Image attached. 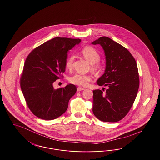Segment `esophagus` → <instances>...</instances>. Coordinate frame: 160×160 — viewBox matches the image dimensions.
<instances>
[{
  "label": "esophagus",
  "mask_w": 160,
  "mask_h": 160,
  "mask_svg": "<svg viewBox=\"0 0 160 160\" xmlns=\"http://www.w3.org/2000/svg\"><path fill=\"white\" fill-rule=\"evenodd\" d=\"M85 90L84 88H82V87H78V88H77V91L78 92H79V91H82V90Z\"/></svg>",
  "instance_id": "34e87169"
}]
</instances>
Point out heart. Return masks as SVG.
I'll list each match as a JSON object with an SVG mask.
<instances>
[{"label":"heart","instance_id":"heart-1","mask_svg":"<svg viewBox=\"0 0 160 160\" xmlns=\"http://www.w3.org/2000/svg\"><path fill=\"white\" fill-rule=\"evenodd\" d=\"M83 57L89 62L90 64L93 65L94 68H98V63L101 59V56L99 52L96 51L95 49L91 46H86L83 48L82 51ZM74 56L71 55L68 58L65 67L67 70H71L72 68V64L74 61ZM92 79V76L86 74H76L70 78V82L71 83L76 84L80 86H86L89 82Z\"/></svg>","mask_w":160,"mask_h":160}]
</instances>
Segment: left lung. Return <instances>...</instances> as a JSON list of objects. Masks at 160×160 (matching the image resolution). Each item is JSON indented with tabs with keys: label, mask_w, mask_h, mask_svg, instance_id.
Instances as JSON below:
<instances>
[{
	"label": "left lung",
	"mask_w": 160,
	"mask_h": 160,
	"mask_svg": "<svg viewBox=\"0 0 160 160\" xmlns=\"http://www.w3.org/2000/svg\"><path fill=\"white\" fill-rule=\"evenodd\" d=\"M104 51L106 67L97 80L99 86H108L105 93L93 90V112L105 122H117L128 114L139 87V77L134 57L124 46L105 36L92 43Z\"/></svg>",
	"instance_id": "left-lung-1"
}]
</instances>
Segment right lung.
Wrapping results in <instances>:
<instances>
[{"label": "right lung", "instance_id": "1", "mask_svg": "<svg viewBox=\"0 0 160 160\" xmlns=\"http://www.w3.org/2000/svg\"><path fill=\"white\" fill-rule=\"evenodd\" d=\"M81 42L80 38H55L35 48L26 58L20 86L32 114L51 120L62 115L77 91L75 85L55 89L54 82L65 71L68 52Z\"/></svg>", "mask_w": 160, "mask_h": 160}]
</instances>
